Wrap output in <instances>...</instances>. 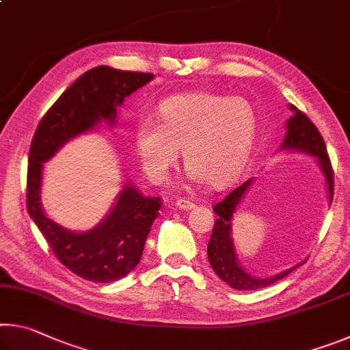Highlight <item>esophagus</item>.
Segmentation results:
<instances>
[{
	"instance_id": "obj_1",
	"label": "esophagus",
	"mask_w": 350,
	"mask_h": 350,
	"mask_svg": "<svg viewBox=\"0 0 350 350\" xmlns=\"http://www.w3.org/2000/svg\"><path fill=\"white\" fill-rule=\"evenodd\" d=\"M176 206L179 210H191L194 208V204L191 202V200H187V199H179L176 202Z\"/></svg>"
}]
</instances>
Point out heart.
I'll return each mask as SVG.
<instances>
[{"instance_id":"1","label":"heart","mask_w":350,"mask_h":350,"mask_svg":"<svg viewBox=\"0 0 350 350\" xmlns=\"http://www.w3.org/2000/svg\"><path fill=\"white\" fill-rule=\"evenodd\" d=\"M159 123L145 118L134 129V148L154 183L168 180L183 151L189 179L211 188L233 183L245 168L258 131V114L244 97L185 92L165 98Z\"/></svg>"}]
</instances>
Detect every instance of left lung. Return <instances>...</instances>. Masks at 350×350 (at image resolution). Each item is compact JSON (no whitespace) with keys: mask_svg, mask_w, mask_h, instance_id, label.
<instances>
[{"mask_svg":"<svg viewBox=\"0 0 350 350\" xmlns=\"http://www.w3.org/2000/svg\"><path fill=\"white\" fill-rule=\"evenodd\" d=\"M288 109L293 112V116L290 117L286 123L287 133L280 150L298 151L309 154L312 157H317V162L323 171L325 180L329 202L332 204V198H334V173H332L327 150H325L321 134H319L317 126L310 122V118L303 114L298 108H295L293 105H288ZM253 179H248L247 182L242 183L241 187L234 188L227 198H224L222 202L213 206V210H215L217 215V219L215 222V227H213L208 247H206V250H208V260L213 270L216 271V275L221 278L224 282H227L230 287H233L236 290H256L267 287L270 284L282 280V278L287 276L290 271H293L295 269H298L299 265H303L306 262V260H303V262L296 264L293 267L269 278H256L247 273V271L242 269L233 245L232 219L236 210H238L241 200L244 199L245 193L248 191V188H250Z\"/></svg>","mask_w":350,"mask_h":350,"instance_id":"obj_1","label":"left lung"}]
</instances>
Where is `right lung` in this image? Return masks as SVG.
<instances>
[{"label":"right lung","instance_id":"right-lung-1","mask_svg":"<svg viewBox=\"0 0 350 350\" xmlns=\"http://www.w3.org/2000/svg\"><path fill=\"white\" fill-rule=\"evenodd\" d=\"M154 79L109 66L80 75L41 118L35 131L27 168V211L63 265L92 282H114L139 264L145 241L161 210V198L144 196L125 183L112 208L88 232H70L46 216L41 205L44 162L80 134L100 123L116 125L123 100Z\"/></svg>","mask_w":350,"mask_h":350}]
</instances>
